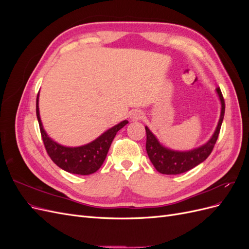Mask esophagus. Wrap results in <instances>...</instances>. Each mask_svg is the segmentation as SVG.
Listing matches in <instances>:
<instances>
[{"mask_svg":"<svg viewBox=\"0 0 249 249\" xmlns=\"http://www.w3.org/2000/svg\"><path fill=\"white\" fill-rule=\"evenodd\" d=\"M143 118V113L140 110H134L131 113V119L134 120V122H137V120H140Z\"/></svg>","mask_w":249,"mask_h":249,"instance_id":"34e87169","label":"esophagus"}]
</instances>
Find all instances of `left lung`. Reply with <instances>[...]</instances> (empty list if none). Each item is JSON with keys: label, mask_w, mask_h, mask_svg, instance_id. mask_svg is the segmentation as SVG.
<instances>
[{"label": "left lung", "mask_w": 249, "mask_h": 249, "mask_svg": "<svg viewBox=\"0 0 249 249\" xmlns=\"http://www.w3.org/2000/svg\"><path fill=\"white\" fill-rule=\"evenodd\" d=\"M216 90L221 102V115L214 135L205 145L189 150V152H175V150L162 146L154 136V134L148 130L147 126H145L146 152L157 171L163 173V175H179V173L186 172L197 166L212 153L218 136H219L225 111V104L221 90L219 87H217Z\"/></svg>", "instance_id": "obj_1"}]
</instances>
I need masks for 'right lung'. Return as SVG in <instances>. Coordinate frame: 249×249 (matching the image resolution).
I'll return each mask as SVG.
<instances>
[{"label": "right lung", "instance_id": "right-lung-1", "mask_svg": "<svg viewBox=\"0 0 249 249\" xmlns=\"http://www.w3.org/2000/svg\"><path fill=\"white\" fill-rule=\"evenodd\" d=\"M38 95L39 94H37L36 99V116L38 119L44 147H46L47 153L52 161L63 170L71 173H76V175L87 176L99 170L105 159H106L108 150L116 133L129 122L124 120V122L113 126L112 129L105 132L102 136L86 145L79 147L62 146L55 141H53L43 130L39 116Z\"/></svg>", "mask_w": 249, "mask_h": 249}]
</instances>
